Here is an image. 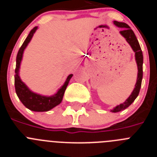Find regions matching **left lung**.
I'll use <instances>...</instances> for the list:
<instances>
[{"instance_id": "obj_1", "label": "left lung", "mask_w": 157, "mask_h": 157, "mask_svg": "<svg viewBox=\"0 0 157 157\" xmlns=\"http://www.w3.org/2000/svg\"><path fill=\"white\" fill-rule=\"evenodd\" d=\"M114 24L116 27L123 28L121 31H120V34L126 39V41L129 43V45L132 48L134 52H135V60L137 65H138V78H137V82L135 84L134 90L131 93L128 98L123 102V104H120V105L115 107L114 109L111 110L112 112H118L120 111H123L128 108L131 104L134 101V100L137 98L139 94L140 89L141 86V80H142V76H143V69H142V65H143V55H142V51L140 47L139 42H138L134 31H133L128 25L125 23H121V22L114 21Z\"/></svg>"}]
</instances>
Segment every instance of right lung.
<instances>
[{"label":"right lung","mask_w":157,"mask_h":157,"mask_svg":"<svg viewBox=\"0 0 157 157\" xmlns=\"http://www.w3.org/2000/svg\"><path fill=\"white\" fill-rule=\"evenodd\" d=\"M37 29V27H35L30 30V34H28L18 52L17 56H16V70H15V73H16L15 75V88H16V92L18 98L26 108L31 111H34V112H47L61 103L67 86L68 85L69 81L73 76V75H69L67 78L64 84L58 90L56 94L51 97L42 96L32 92L26 86V84L22 82L21 78L19 75V68H20L22 58H23V51L27 46L28 43L30 41Z\"/></svg>","instance_id":"obj_1"}]
</instances>
